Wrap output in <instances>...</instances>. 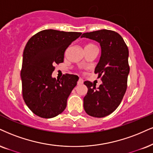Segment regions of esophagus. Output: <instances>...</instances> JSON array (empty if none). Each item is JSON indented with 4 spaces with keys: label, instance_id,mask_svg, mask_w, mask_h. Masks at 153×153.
<instances>
[{
    "label": "esophagus",
    "instance_id": "1",
    "mask_svg": "<svg viewBox=\"0 0 153 153\" xmlns=\"http://www.w3.org/2000/svg\"><path fill=\"white\" fill-rule=\"evenodd\" d=\"M83 84V80L82 79H79L78 80V82H77V85H82Z\"/></svg>",
    "mask_w": 153,
    "mask_h": 153
}]
</instances>
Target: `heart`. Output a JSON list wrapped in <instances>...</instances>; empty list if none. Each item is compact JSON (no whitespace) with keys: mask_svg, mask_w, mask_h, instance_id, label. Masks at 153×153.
Listing matches in <instances>:
<instances>
[{"mask_svg":"<svg viewBox=\"0 0 153 153\" xmlns=\"http://www.w3.org/2000/svg\"><path fill=\"white\" fill-rule=\"evenodd\" d=\"M92 47H96L95 45H93V44H88L86 46V48H92Z\"/></svg>","mask_w":153,"mask_h":153,"instance_id":"1","label":"heart"}]
</instances>
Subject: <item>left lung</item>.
Returning <instances> with one entry per match:
<instances>
[{"mask_svg": "<svg viewBox=\"0 0 153 153\" xmlns=\"http://www.w3.org/2000/svg\"><path fill=\"white\" fill-rule=\"evenodd\" d=\"M82 37L94 39L101 45V56L94 72L102 84L96 88L94 83L84 82L88 91L84 98V108L89 116L103 118L118 108L127 89L128 48L119 34L109 30L83 33Z\"/></svg>", "mask_w": 153, "mask_h": 153, "instance_id": "left-lung-1", "label": "left lung"}]
</instances>
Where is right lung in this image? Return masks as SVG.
Here are the masks:
<instances>
[{
  "mask_svg": "<svg viewBox=\"0 0 153 153\" xmlns=\"http://www.w3.org/2000/svg\"><path fill=\"white\" fill-rule=\"evenodd\" d=\"M82 33L45 30L28 40L23 52L20 76L25 103L32 112L43 118L62 114L79 77L65 74L52 78L54 65L64 62L65 52Z\"/></svg>",
  "mask_w": 153,
  "mask_h": 153,
  "instance_id": "1",
  "label": "right lung"
}]
</instances>
